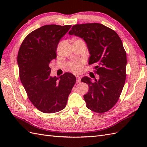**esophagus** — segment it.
Here are the masks:
<instances>
[{"label":"esophagus","instance_id":"esophagus-1","mask_svg":"<svg viewBox=\"0 0 147 147\" xmlns=\"http://www.w3.org/2000/svg\"><path fill=\"white\" fill-rule=\"evenodd\" d=\"M77 83H80L81 82V77L79 76H77Z\"/></svg>","mask_w":147,"mask_h":147}]
</instances>
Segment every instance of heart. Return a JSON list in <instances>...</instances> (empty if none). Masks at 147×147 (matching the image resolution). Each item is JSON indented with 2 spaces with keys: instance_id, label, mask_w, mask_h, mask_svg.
<instances>
[{
  "instance_id": "1",
  "label": "heart",
  "mask_w": 147,
  "mask_h": 147,
  "mask_svg": "<svg viewBox=\"0 0 147 147\" xmlns=\"http://www.w3.org/2000/svg\"><path fill=\"white\" fill-rule=\"evenodd\" d=\"M83 65V63L82 62H78V63H74L71 64L70 65V69L75 73H78L81 70Z\"/></svg>"
}]
</instances>
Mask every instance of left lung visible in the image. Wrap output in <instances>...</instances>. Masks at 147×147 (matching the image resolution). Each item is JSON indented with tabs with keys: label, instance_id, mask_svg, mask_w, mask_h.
Returning a JSON list of instances; mask_svg holds the SVG:
<instances>
[{
	"label": "left lung",
	"instance_id": "obj_1",
	"mask_svg": "<svg viewBox=\"0 0 147 147\" xmlns=\"http://www.w3.org/2000/svg\"><path fill=\"white\" fill-rule=\"evenodd\" d=\"M69 35L84 40L90 53L88 64L94 65L98 80L92 82L88 77L82 82L89 86L84 95L87 108L97 113H104L117 103L126 80V53L117 32L99 23L73 26Z\"/></svg>",
	"mask_w": 147,
	"mask_h": 147
}]
</instances>
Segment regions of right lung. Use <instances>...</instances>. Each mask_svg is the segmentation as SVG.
Segmentation results:
<instances>
[{
  "instance_id": "1",
  "label": "right lung",
  "mask_w": 147,
  "mask_h": 147,
  "mask_svg": "<svg viewBox=\"0 0 147 147\" xmlns=\"http://www.w3.org/2000/svg\"><path fill=\"white\" fill-rule=\"evenodd\" d=\"M71 25L42 26L30 32L20 48L17 63L20 78L28 97L40 112L53 113L64 109L76 82L72 74L51 77L50 61L56 58L60 40Z\"/></svg>"
}]
</instances>
